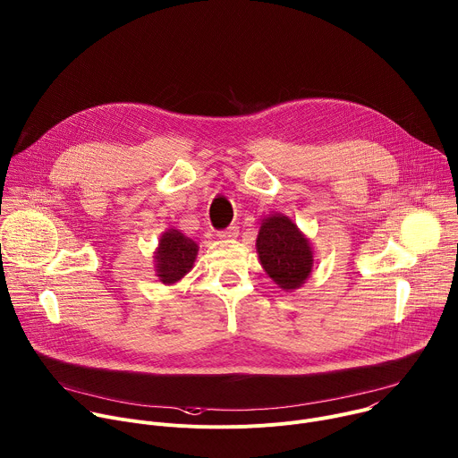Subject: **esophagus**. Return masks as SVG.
<instances>
[{"label":"esophagus","instance_id":"34e87169","mask_svg":"<svg viewBox=\"0 0 458 458\" xmlns=\"http://www.w3.org/2000/svg\"><path fill=\"white\" fill-rule=\"evenodd\" d=\"M237 233H239L237 226H228V228H225V230H219V232H217V237L228 241V239H235Z\"/></svg>","mask_w":458,"mask_h":458}]
</instances>
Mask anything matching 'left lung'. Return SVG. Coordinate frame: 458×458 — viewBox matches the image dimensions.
<instances>
[{"mask_svg":"<svg viewBox=\"0 0 458 458\" xmlns=\"http://www.w3.org/2000/svg\"><path fill=\"white\" fill-rule=\"evenodd\" d=\"M255 248L260 265L279 288L297 290L310 277L313 250L290 217L272 214L260 221Z\"/></svg>","mask_w":458,"mask_h":458,"instance_id":"obj_1","label":"left lung"}]
</instances>
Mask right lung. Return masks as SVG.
<instances>
[{
	"mask_svg": "<svg viewBox=\"0 0 458 458\" xmlns=\"http://www.w3.org/2000/svg\"><path fill=\"white\" fill-rule=\"evenodd\" d=\"M199 246L190 237L182 235L179 230H166L156 250V272L163 284H175L181 281L193 267Z\"/></svg>",
	"mask_w": 458,
	"mask_h": 458,
	"instance_id": "obj_1",
	"label": "right lung"
}]
</instances>
